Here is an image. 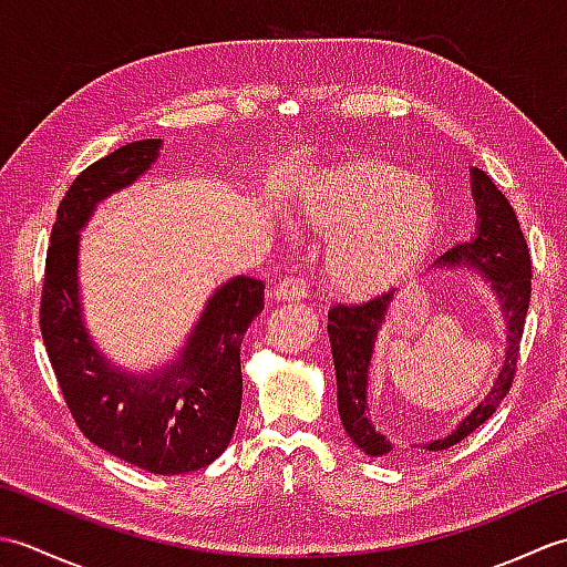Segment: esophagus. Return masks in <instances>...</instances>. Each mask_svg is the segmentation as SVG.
I'll use <instances>...</instances> for the list:
<instances>
[{
  "label": "esophagus",
  "instance_id": "esophagus-1",
  "mask_svg": "<svg viewBox=\"0 0 567 567\" xmlns=\"http://www.w3.org/2000/svg\"><path fill=\"white\" fill-rule=\"evenodd\" d=\"M307 297V282L302 277H285V280L277 282L275 287V299L280 302H302Z\"/></svg>",
  "mask_w": 567,
  "mask_h": 567
}]
</instances>
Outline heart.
<instances>
[{"label": "heart", "instance_id": "1", "mask_svg": "<svg viewBox=\"0 0 567 567\" xmlns=\"http://www.w3.org/2000/svg\"><path fill=\"white\" fill-rule=\"evenodd\" d=\"M441 209L406 167L358 161L323 175L297 204V221L331 238L327 280L343 297H372L402 280L431 246Z\"/></svg>", "mask_w": 567, "mask_h": 567}]
</instances>
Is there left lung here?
Returning <instances> with one entry per match:
<instances>
[{
    "instance_id": "1",
    "label": "left lung",
    "mask_w": 567,
    "mask_h": 567,
    "mask_svg": "<svg viewBox=\"0 0 567 567\" xmlns=\"http://www.w3.org/2000/svg\"><path fill=\"white\" fill-rule=\"evenodd\" d=\"M470 189H473L477 212L475 234L465 244H455L445 250L429 265V270L467 268L483 277V282L499 302L507 348H504V360L485 400H480L473 412L457 421L449 436L421 445L424 451L451 449L497 412L512 388L528 299H532V256H528L526 238L512 204L480 167H470ZM394 292L396 287L368 299V302L336 305L329 309L327 331L336 370V390H339L336 396H339L341 424L358 449L372 457L394 453V443L372 424L368 406L372 353H375L378 333L390 317Z\"/></svg>"
}]
</instances>
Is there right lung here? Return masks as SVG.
I'll return each mask as SVG.
<instances>
[{
  "instance_id": "1",
  "label": "right lung",
  "mask_w": 567,
  "mask_h": 567,
  "mask_svg": "<svg viewBox=\"0 0 567 567\" xmlns=\"http://www.w3.org/2000/svg\"><path fill=\"white\" fill-rule=\"evenodd\" d=\"M161 148V138L126 143L65 192L45 258L41 333L84 436L148 473L183 475L214 463L234 439L244 396L240 341L265 307V285L246 275L221 282L175 358L158 368L124 370L100 351L82 309L80 234L104 199L151 171Z\"/></svg>"
}]
</instances>
